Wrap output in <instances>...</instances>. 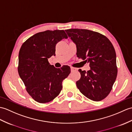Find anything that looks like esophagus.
Instances as JSON below:
<instances>
[{"label":"esophagus","mask_w":132,"mask_h":132,"mask_svg":"<svg viewBox=\"0 0 132 132\" xmlns=\"http://www.w3.org/2000/svg\"><path fill=\"white\" fill-rule=\"evenodd\" d=\"M71 72H73V71H76V69L75 68H73V67H71Z\"/></svg>","instance_id":"obj_1"}]
</instances>
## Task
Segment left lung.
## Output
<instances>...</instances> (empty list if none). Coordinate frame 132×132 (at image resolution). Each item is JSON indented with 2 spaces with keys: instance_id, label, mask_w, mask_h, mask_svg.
Returning a JSON list of instances; mask_svg holds the SVG:
<instances>
[{
  "instance_id": "1",
  "label": "left lung",
  "mask_w": 132,
  "mask_h": 132,
  "mask_svg": "<svg viewBox=\"0 0 132 132\" xmlns=\"http://www.w3.org/2000/svg\"><path fill=\"white\" fill-rule=\"evenodd\" d=\"M76 45L79 59L89 63L87 72L79 69L81 77L76 81L80 92L94 101L108 96L116 79V52L110 40L101 34L87 29L65 30Z\"/></svg>"
}]
</instances>
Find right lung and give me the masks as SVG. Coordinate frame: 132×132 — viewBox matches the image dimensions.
Returning a JSON list of instances; mask_svg holds the SVG:
<instances>
[{"mask_svg":"<svg viewBox=\"0 0 132 132\" xmlns=\"http://www.w3.org/2000/svg\"><path fill=\"white\" fill-rule=\"evenodd\" d=\"M67 36L64 30H47L35 34L22 44L18 54V72L30 96L44 103L54 100L70 74L68 66L56 68L48 59L55 55L58 42Z\"/></svg>","mask_w":132,"mask_h":132,"instance_id":"right-lung-1","label":"right lung"}]
</instances>
